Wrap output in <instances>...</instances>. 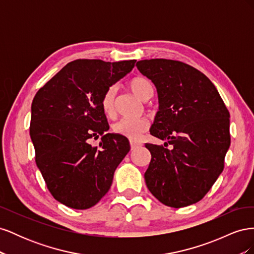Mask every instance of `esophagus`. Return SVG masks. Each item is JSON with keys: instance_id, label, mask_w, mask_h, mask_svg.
<instances>
[{"instance_id": "esophagus-1", "label": "esophagus", "mask_w": 254, "mask_h": 254, "mask_svg": "<svg viewBox=\"0 0 254 254\" xmlns=\"http://www.w3.org/2000/svg\"><path fill=\"white\" fill-rule=\"evenodd\" d=\"M140 146H142V144L140 142H135V141L130 142V147H131V150H134L136 148H139Z\"/></svg>"}]
</instances>
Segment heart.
<instances>
[{
	"label": "heart",
	"instance_id": "heart-1",
	"mask_svg": "<svg viewBox=\"0 0 254 254\" xmlns=\"http://www.w3.org/2000/svg\"><path fill=\"white\" fill-rule=\"evenodd\" d=\"M129 89L133 93L143 101H146L152 95V86L148 79L144 77H134L128 83ZM115 93H117V88L114 86L109 87L105 91V93L102 97V109L103 111L112 117L115 111L114 101H115ZM113 132L115 134L122 135L127 137L128 140L135 141L139 139L141 134L148 129V122L144 119H121L117 123H114Z\"/></svg>",
	"mask_w": 254,
	"mask_h": 254
}]
</instances>
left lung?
Returning <instances> with one entry per match:
<instances>
[{
	"instance_id": "left-lung-1",
	"label": "left lung",
	"mask_w": 254,
	"mask_h": 254,
	"mask_svg": "<svg viewBox=\"0 0 254 254\" xmlns=\"http://www.w3.org/2000/svg\"><path fill=\"white\" fill-rule=\"evenodd\" d=\"M136 67L158 91L160 107L150 134L171 145L145 144L151 153L146 186L167 206L196 203L224 171L230 113L212 81L190 64L149 59L137 61Z\"/></svg>"
}]
</instances>
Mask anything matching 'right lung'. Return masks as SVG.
Masks as SVG:
<instances>
[{"label":"right lung","instance_id":"obj_1","mask_svg":"<svg viewBox=\"0 0 254 254\" xmlns=\"http://www.w3.org/2000/svg\"><path fill=\"white\" fill-rule=\"evenodd\" d=\"M135 61L74 60L33 99L29 134L36 164L52 196L68 207L86 210L101 200L130 150L127 137L106 133L109 124L101 102ZM99 136L102 142L92 146L90 140Z\"/></svg>","mask_w":254,"mask_h":254}]
</instances>
